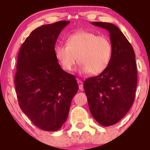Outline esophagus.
<instances>
[{
  "label": "esophagus",
  "mask_w": 150,
  "mask_h": 150,
  "mask_svg": "<svg viewBox=\"0 0 150 150\" xmlns=\"http://www.w3.org/2000/svg\"><path fill=\"white\" fill-rule=\"evenodd\" d=\"M78 86H79L80 90H83V84L82 81L78 80Z\"/></svg>",
  "instance_id": "1"
}]
</instances>
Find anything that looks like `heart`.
Wrapping results in <instances>:
<instances>
[{"label": "heart", "instance_id": "1", "mask_svg": "<svg viewBox=\"0 0 150 150\" xmlns=\"http://www.w3.org/2000/svg\"><path fill=\"white\" fill-rule=\"evenodd\" d=\"M112 54L113 46L108 38L88 30L72 33L66 38V46L59 44L54 48L56 59L64 70H73L78 59L81 72L93 75L107 70Z\"/></svg>", "mask_w": 150, "mask_h": 150}]
</instances>
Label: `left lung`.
Masks as SVG:
<instances>
[{
	"label": "left lung",
	"mask_w": 150,
	"mask_h": 150,
	"mask_svg": "<svg viewBox=\"0 0 150 150\" xmlns=\"http://www.w3.org/2000/svg\"><path fill=\"white\" fill-rule=\"evenodd\" d=\"M91 24L109 32L113 54L105 72L84 81V91L93 118L102 125L110 126L120 121L134 102L136 56L131 43L116 25L101 22Z\"/></svg>",
	"instance_id": "8db88e82"
}]
</instances>
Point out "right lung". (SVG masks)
I'll return each instance as SVG.
<instances>
[{
    "label": "right lung",
    "mask_w": 150,
    "mask_h": 150,
    "mask_svg": "<svg viewBox=\"0 0 150 150\" xmlns=\"http://www.w3.org/2000/svg\"><path fill=\"white\" fill-rule=\"evenodd\" d=\"M69 23L60 21L36 28L18 54L14 83L19 107L43 131L61 128L78 91L75 77L62 69L54 55L57 38Z\"/></svg>",
    "instance_id": "right-lung-1"
}]
</instances>
